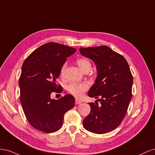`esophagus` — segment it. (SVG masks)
Returning <instances> with one entry per match:
<instances>
[{
    "label": "esophagus",
    "mask_w": 155,
    "mask_h": 155,
    "mask_svg": "<svg viewBox=\"0 0 155 155\" xmlns=\"http://www.w3.org/2000/svg\"><path fill=\"white\" fill-rule=\"evenodd\" d=\"M75 103H76V105H79V104H81V103H82V101L76 99V101H75Z\"/></svg>",
    "instance_id": "obj_1"
}]
</instances>
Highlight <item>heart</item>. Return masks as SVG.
I'll list each match as a JSON object with an SVG mask.
<instances>
[{"label":"heart","instance_id":"1","mask_svg":"<svg viewBox=\"0 0 155 155\" xmlns=\"http://www.w3.org/2000/svg\"><path fill=\"white\" fill-rule=\"evenodd\" d=\"M76 63L82 71L85 72L87 70H90L91 67V64L90 61L86 58H79L77 59ZM66 67V64H64L63 67L61 69V74L63 75L64 71ZM88 88V85L87 83L83 82V83H70L67 87L68 91L72 94V95L76 96L77 97H81L85 92L87 91Z\"/></svg>","mask_w":155,"mask_h":155}]
</instances>
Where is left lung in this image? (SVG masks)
Returning <instances> with one entry per match:
<instances>
[{
	"mask_svg": "<svg viewBox=\"0 0 155 155\" xmlns=\"http://www.w3.org/2000/svg\"><path fill=\"white\" fill-rule=\"evenodd\" d=\"M79 52L94 62L97 72L88 96L101 97L100 105L88 103L91 112L83 120L84 128L96 134L110 132L122 121L132 98L133 79L129 64L107 46L81 47Z\"/></svg>",
	"mask_w": 155,
	"mask_h": 155,
	"instance_id": "8db88e82",
	"label": "left lung"
}]
</instances>
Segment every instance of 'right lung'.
I'll use <instances>...</instances> for the list:
<instances>
[{"label":"right lung","mask_w":155,"mask_h":155,"mask_svg":"<svg viewBox=\"0 0 155 155\" xmlns=\"http://www.w3.org/2000/svg\"><path fill=\"white\" fill-rule=\"evenodd\" d=\"M77 49L57 43L41 46L23 63L18 85L20 100L30 124L42 132L58 130L64 115L74 107V97L66 94L59 100L51 99V92H61L62 87L56 83L67 58Z\"/></svg>","instance_id":"add662e5"}]
</instances>
